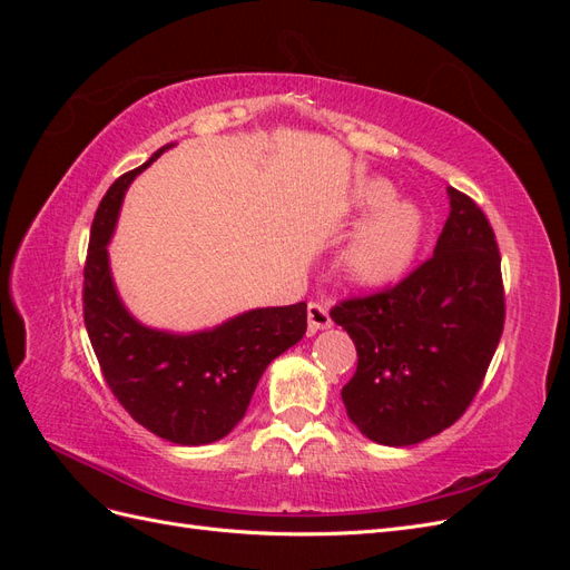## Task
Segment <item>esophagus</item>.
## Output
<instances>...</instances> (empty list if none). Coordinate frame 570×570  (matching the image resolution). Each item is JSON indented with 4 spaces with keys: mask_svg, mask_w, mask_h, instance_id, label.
<instances>
[{
    "mask_svg": "<svg viewBox=\"0 0 570 570\" xmlns=\"http://www.w3.org/2000/svg\"><path fill=\"white\" fill-rule=\"evenodd\" d=\"M306 316H308V333H318L325 331V327L333 325L331 312H327V306L323 302H312L306 306Z\"/></svg>",
    "mask_w": 570,
    "mask_h": 570,
    "instance_id": "1",
    "label": "esophagus"
}]
</instances>
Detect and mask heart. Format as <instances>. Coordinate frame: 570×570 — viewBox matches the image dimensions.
<instances>
[{"instance_id":"b5f03b06","label":"heart","mask_w":570,"mask_h":570,"mask_svg":"<svg viewBox=\"0 0 570 570\" xmlns=\"http://www.w3.org/2000/svg\"><path fill=\"white\" fill-rule=\"evenodd\" d=\"M396 189L385 178H358L350 189L352 216H368L342 249L344 281L361 289H383L400 283L423 247L425 218L416 204L396 203Z\"/></svg>"}]
</instances>
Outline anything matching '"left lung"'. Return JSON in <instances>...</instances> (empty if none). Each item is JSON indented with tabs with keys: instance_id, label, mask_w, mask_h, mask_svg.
I'll use <instances>...</instances> for the list:
<instances>
[{
	"instance_id": "1",
	"label": "left lung",
	"mask_w": 570,
	"mask_h": 570,
	"mask_svg": "<svg viewBox=\"0 0 570 570\" xmlns=\"http://www.w3.org/2000/svg\"><path fill=\"white\" fill-rule=\"evenodd\" d=\"M446 197L450 216L425 264L392 289L331 312L358 356L342 402L377 444H419L456 423L504 331L494 233L471 197L454 187Z\"/></svg>"
}]
</instances>
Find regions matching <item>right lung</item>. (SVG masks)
<instances>
[{
    "label": "right lung",
    "mask_w": 570,
    "mask_h": 570,
    "mask_svg": "<svg viewBox=\"0 0 570 570\" xmlns=\"http://www.w3.org/2000/svg\"><path fill=\"white\" fill-rule=\"evenodd\" d=\"M170 147L120 176L101 199L85 264L82 314L120 406L149 433L197 446L226 438L243 421L258 377L304 337L306 302L249 308L195 333L157 331L128 312L111 275L109 243L128 185Z\"/></svg>",
    "instance_id": "obj_1"
}]
</instances>
